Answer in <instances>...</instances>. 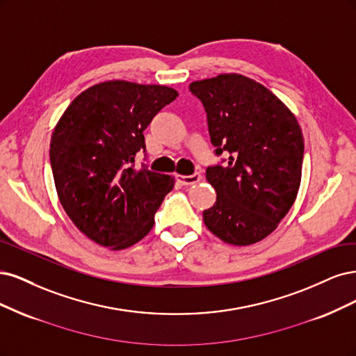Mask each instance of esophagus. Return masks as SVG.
Instances as JSON below:
<instances>
[{
	"label": "esophagus",
	"mask_w": 356,
	"mask_h": 356,
	"mask_svg": "<svg viewBox=\"0 0 356 356\" xmlns=\"http://www.w3.org/2000/svg\"><path fill=\"white\" fill-rule=\"evenodd\" d=\"M201 180V175L200 173H193L191 176H177V181L183 186H188V185H193V183H198Z\"/></svg>",
	"instance_id": "34e87169"
}]
</instances>
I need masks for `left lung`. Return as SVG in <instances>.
Masks as SVG:
<instances>
[{"label": "left lung", "instance_id": "left-lung-1", "mask_svg": "<svg viewBox=\"0 0 356 356\" xmlns=\"http://www.w3.org/2000/svg\"><path fill=\"white\" fill-rule=\"evenodd\" d=\"M207 113L216 156L205 170L217 198L204 223L222 241L250 245L277 229L297 197L303 134L284 103L266 87L238 74L189 86Z\"/></svg>", "mask_w": 356, "mask_h": 356}]
</instances>
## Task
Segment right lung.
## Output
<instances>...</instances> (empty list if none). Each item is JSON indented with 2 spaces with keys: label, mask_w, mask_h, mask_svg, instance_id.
<instances>
[{
  "label": "right lung",
  "mask_w": 356,
  "mask_h": 356,
  "mask_svg": "<svg viewBox=\"0 0 356 356\" xmlns=\"http://www.w3.org/2000/svg\"><path fill=\"white\" fill-rule=\"evenodd\" d=\"M165 86L108 81L74 99L57 122L50 164L60 204L75 226L112 250L139 243L175 177L134 167L143 131L177 97Z\"/></svg>",
  "instance_id": "add662e5"
}]
</instances>
